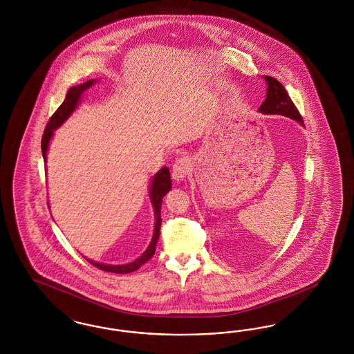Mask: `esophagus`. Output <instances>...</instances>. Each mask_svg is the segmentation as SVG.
Wrapping results in <instances>:
<instances>
[{
	"label": "esophagus",
	"instance_id": "34e87169",
	"mask_svg": "<svg viewBox=\"0 0 354 354\" xmlns=\"http://www.w3.org/2000/svg\"><path fill=\"white\" fill-rule=\"evenodd\" d=\"M189 171V160L187 158H180L172 167V178L176 182H183Z\"/></svg>",
	"mask_w": 354,
	"mask_h": 354
}]
</instances>
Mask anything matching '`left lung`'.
Instances as JSON below:
<instances>
[{"label": "left lung", "mask_w": 354, "mask_h": 354, "mask_svg": "<svg viewBox=\"0 0 354 354\" xmlns=\"http://www.w3.org/2000/svg\"><path fill=\"white\" fill-rule=\"evenodd\" d=\"M263 78L267 84V97L259 107V113L266 115H284L304 126L301 115L289 98L284 86L270 75H263Z\"/></svg>", "instance_id": "left-lung-1"}]
</instances>
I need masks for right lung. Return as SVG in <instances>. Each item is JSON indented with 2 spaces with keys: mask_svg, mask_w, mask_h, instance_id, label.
<instances>
[{
  "mask_svg": "<svg viewBox=\"0 0 354 354\" xmlns=\"http://www.w3.org/2000/svg\"><path fill=\"white\" fill-rule=\"evenodd\" d=\"M98 82V80H88L84 84H77L68 88L66 98L62 102V104L58 107V110L54 113V115L51 117L45 133L42 136V143H41V149H42V156H44V162H48V151H49V146H50L51 139L54 136L55 130H58L66 120H68L73 113L78 109V106L82 102L84 91H87L91 86ZM171 175H169V167H162L159 169L153 176H152L151 183L149 187V196L151 201L152 209H153V218H155V225H153V234H152L151 241L149 244V247L146 248V251L142 253L138 259H135L134 261L127 263V264H106V263H100V261H94L90 260L87 257H84L90 264L95 266L97 268L106 272H113V273H130L134 270H139L146 261H149L155 253V247L156 243L159 240V231H160V208H162V202L163 198L166 196V194L171 189Z\"/></svg>",
  "mask_w": 354,
  "mask_h": 354,
  "instance_id": "obj_1",
  "label": "right lung"
}]
</instances>
